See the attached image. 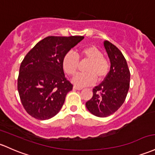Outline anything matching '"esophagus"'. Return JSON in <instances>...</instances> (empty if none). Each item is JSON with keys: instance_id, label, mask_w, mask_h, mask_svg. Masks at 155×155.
I'll use <instances>...</instances> for the list:
<instances>
[{"instance_id": "obj_1", "label": "esophagus", "mask_w": 155, "mask_h": 155, "mask_svg": "<svg viewBox=\"0 0 155 155\" xmlns=\"http://www.w3.org/2000/svg\"><path fill=\"white\" fill-rule=\"evenodd\" d=\"M74 89L77 90V91H81V90H82V87H79L77 86H74Z\"/></svg>"}]
</instances>
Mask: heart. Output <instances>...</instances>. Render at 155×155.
I'll use <instances>...</instances> for the list:
<instances>
[{
  "label": "heart",
  "mask_w": 155,
  "mask_h": 155,
  "mask_svg": "<svg viewBox=\"0 0 155 155\" xmlns=\"http://www.w3.org/2000/svg\"><path fill=\"white\" fill-rule=\"evenodd\" d=\"M78 57L88 59L89 63L84 68L86 72L76 74L73 78L74 84L79 87L91 85L96 79L101 81L107 76L110 67L109 63L96 47L88 45L82 48L78 52ZM62 67L66 74L73 76L79 67V59L72 53H68L62 59Z\"/></svg>",
  "instance_id": "1"
}]
</instances>
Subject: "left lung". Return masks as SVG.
Wrapping results in <instances>:
<instances>
[{"label":"left lung","instance_id":"1","mask_svg":"<svg viewBox=\"0 0 155 155\" xmlns=\"http://www.w3.org/2000/svg\"><path fill=\"white\" fill-rule=\"evenodd\" d=\"M104 46L110 61L107 76L98 86L93 88V96L86 102V107L97 117L113 114L124 102L130 88V72L120 51L109 41Z\"/></svg>","mask_w":155,"mask_h":155}]
</instances>
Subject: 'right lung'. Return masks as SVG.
<instances>
[{"instance_id":"1","label":"right lung","mask_w":155,"mask_h":155,"mask_svg":"<svg viewBox=\"0 0 155 155\" xmlns=\"http://www.w3.org/2000/svg\"><path fill=\"white\" fill-rule=\"evenodd\" d=\"M83 36L47 37L37 42L20 67L18 90L22 104L31 116L47 120L62 108L73 89L64 76L62 59Z\"/></svg>"}]
</instances>
